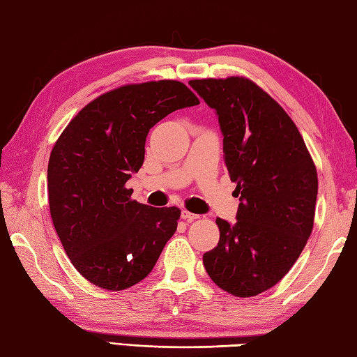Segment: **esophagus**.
Returning a JSON list of instances; mask_svg holds the SVG:
<instances>
[{
	"label": "esophagus",
	"mask_w": 357,
	"mask_h": 357,
	"mask_svg": "<svg viewBox=\"0 0 357 357\" xmlns=\"http://www.w3.org/2000/svg\"><path fill=\"white\" fill-rule=\"evenodd\" d=\"M181 218L185 220L187 222H192V221H195V220H198L199 215L190 213V212H187V211H183V213H181Z\"/></svg>",
	"instance_id": "1"
}]
</instances>
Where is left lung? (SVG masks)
<instances>
[{
  "instance_id": "obj_1",
  "label": "left lung",
  "mask_w": 357,
  "mask_h": 357,
  "mask_svg": "<svg viewBox=\"0 0 357 357\" xmlns=\"http://www.w3.org/2000/svg\"><path fill=\"white\" fill-rule=\"evenodd\" d=\"M215 109L240 206L230 225L216 218L218 246L202 255L208 277L235 297H252L288 274L308 241L317 172L296 123L244 77L188 82Z\"/></svg>"
}]
</instances>
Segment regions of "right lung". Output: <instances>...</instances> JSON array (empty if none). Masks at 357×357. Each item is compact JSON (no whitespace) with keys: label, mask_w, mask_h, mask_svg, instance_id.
Listing matches in <instances>:
<instances>
[{"label":"right lung","mask_w":357,"mask_h":357,"mask_svg":"<svg viewBox=\"0 0 357 357\" xmlns=\"http://www.w3.org/2000/svg\"><path fill=\"white\" fill-rule=\"evenodd\" d=\"M198 103L176 80L125 85L88 103L63 130L47 165L49 208L63 249L88 282L122 291L155 268L181 211L141 204L125 184L144 164L150 128Z\"/></svg>","instance_id":"1"}]
</instances>
